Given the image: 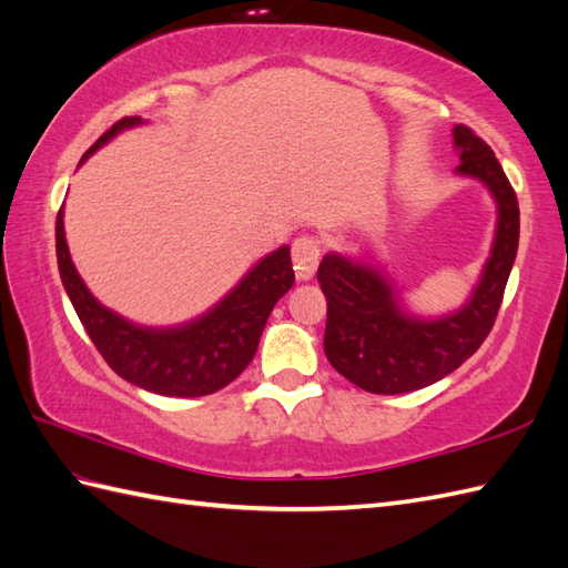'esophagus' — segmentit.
I'll return each mask as SVG.
<instances>
[{
	"mask_svg": "<svg viewBox=\"0 0 568 568\" xmlns=\"http://www.w3.org/2000/svg\"><path fill=\"white\" fill-rule=\"evenodd\" d=\"M293 264H295V275L300 281L314 278L316 266H318V244L310 237H300L293 244Z\"/></svg>",
	"mask_w": 568,
	"mask_h": 568,
	"instance_id": "esophagus-1",
	"label": "esophagus"
}]
</instances>
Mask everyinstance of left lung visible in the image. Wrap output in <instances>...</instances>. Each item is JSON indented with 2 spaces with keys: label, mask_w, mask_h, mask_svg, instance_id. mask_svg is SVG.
Segmentation results:
<instances>
[{
  "label": "left lung",
  "mask_w": 568,
  "mask_h": 568,
  "mask_svg": "<svg viewBox=\"0 0 568 568\" xmlns=\"http://www.w3.org/2000/svg\"><path fill=\"white\" fill-rule=\"evenodd\" d=\"M458 178L483 184L497 206L491 250L460 307L413 312L405 290L372 252H328L316 278L328 304L324 353L347 382L379 396L408 394L444 379L468 359L494 326L518 252L516 192L489 145L473 129L454 126Z\"/></svg>",
  "instance_id": "8db88e82"
}]
</instances>
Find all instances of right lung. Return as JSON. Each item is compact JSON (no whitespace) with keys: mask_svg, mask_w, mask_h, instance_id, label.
I'll return each instance as SVG.
<instances>
[{"mask_svg":"<svg viewBox=\"0 0 568 568\" xmlns=\"http://www.w3.org/2000/svg\"><path fill=\"white\" fill-rule=\"evenodd\" d=\"M141 124V118L120 120L83 153L79 165L118 134ZM54 237L62 285L98 353L122 379L158 396H209L235 382L256 355L275 302L295 283L290 246L283 244L258 258L211 310L184 324L141 326L98 302L83 283L69 254L64 206L57 213Z\"/></svg>","mask_w":568,"mask_h":568,"instance_id":"obj_1","label":"right lung"}]
</instances>
